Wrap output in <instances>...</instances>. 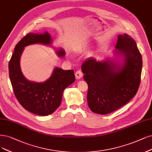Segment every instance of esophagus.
<instances>
[{
	"label": "esophagus",
	"mask_w": 152,
	"mask_h": 152,
	"mask_svg": "<svg viewBox=\"0 0 152 152\" xmlns=\"http://www.w3.org/2000/svg\"><path fill=\"white\" fill-rule=\"evenodd\" d=\"M83 72L81 71H80V70L77 71L76 72V73H75V77H76V78L77 80L81 79V78L83 77Z\"/></svg>",
	"instance_id": "obj_1"
}]
</instances>
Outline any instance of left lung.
<instances>
[{
    "label": "left lung",
    "mask_w": 152,
    "mask_h": 152,
    "mask_svg": "<svg viewBox=\"0 0 152 152\" xmlns=\"http://www.w3.org/2000/svg\"><path fill=\"white\" fill-rule=\"evenodd\" d=\"M113 59L89 58L81 66L88 85V106L95 113H111L130 102L138 91L142 58L137 44L127 34L118 35Z\"/></svg>",
    "instance_id": "left-lung-1"
}]
</instances>
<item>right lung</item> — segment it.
I'll return each mask as SVG.
<instances>
[{"label": "right lung", "instance_id": "1", "mask_svg": "<svg viewBox=\"0 0 152 152\" xmlns=\"http://www.w3.org/2000/svg\"><path fill=\"white\" fill-rule=\"evenodd\" d=\"M53 39L47 31L44 33L30 32L17 44L9 63L10 80L16 98L28 111L39 116L52 114L61 104L63 91L75 81L73 70H63L56 67L51 76L44 82L27 80L20 69V56L24 48L31 44L50 46ZM59 57H64L63 49L56 50Z\"/></svg>", "mask_w": 152, "mask_h": 152}]
</instances>
